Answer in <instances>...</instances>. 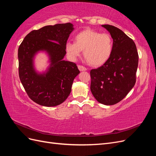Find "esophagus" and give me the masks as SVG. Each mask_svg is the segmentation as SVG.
<instances>
[{"label": "esophagus", "instance_id": "1", "mask_svg": "<svg viewBox=\"0 0 156 156\" xmlns=\"http://www.w3.org/2000/svg\"><path fill=\"white\" fill-rule=\"evenodd\" d=\"M78 68L80 71H87V69L85 67H84V66H81V65L78 66Z\"/></svg>", "mask_w": 156, "mask_h": 156}]
</instances>
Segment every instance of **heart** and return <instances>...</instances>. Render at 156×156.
<instances>
[{"label":"heart","mask_w":156,"mask_h":156,"mask_svg":"<svg viewBox=\"0 0 156 156\" xmlns=\"http://www.w3.org/2000/svg\"><path fill=\"white\" fill-rule=\"evenodd\" d=\"M113 50V40L110 34L85 30L75 36V42L68 41L66 51L70 59L77 60L83 51L84 57L92 66H100L110 58Z\"/></svg>","instance_id":"obj_1"}]
</instances>
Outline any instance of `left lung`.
Listing matches in <instances>:
<instances>
[{"mask_svg": "<svg viewBox=\"0 0 156 156\" xmlns=\"http://www.w3.org/2000/svg\"><path fill=\"white\" fill-rule=\"evenodd\" d=\"M113 40L110 58L101 67L90 71V90L100 103L112 105L127 96L136 82L139 55L133 40L112 25H101Z\"/></svg>", "mask_w": 156, "mask_h": 156, "instance_id": "8db88e82", "label": "left lung"}]
</instances>
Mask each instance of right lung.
I'll return each instance as SVG.
<instances>
[{
	"instance_id": "obj_1",
	"label": "right lung",
	"mask_w": 156,
	"mask_h": 156,
	"mask_svg": "<svg viewBox=\"0 0 156 156\" xmlns=\"http://www.w3.org/2000/svg\"><path fill=\"white\" fill-rule=\"evenodd\" d=\"M74 29L70 23L48 25L28 34L18 49L19 75L27 94L40 105L55 107L66 100L75 77L80 73L76 64L64 60L66 44ZM40 51H45L50 67L37 73L34 58Z\"/></svg>"
}]
</instances>
